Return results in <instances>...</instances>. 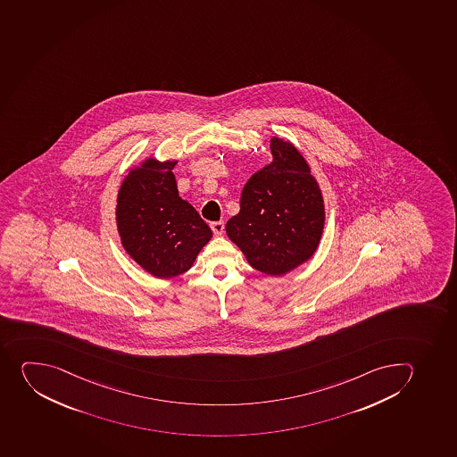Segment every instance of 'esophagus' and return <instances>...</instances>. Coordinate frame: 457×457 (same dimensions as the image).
<instances>
[{"mask_svg":"<svg viewBox=\"0 0 457 457\" xmlns=\"http://www.w3.org/2000/svg\"><path fill=\"white\" fill-rule=\"evenodd\" d=\"M210 228L213 230L216 235H222L223 229H225V222L223 220H219V222H212L210 223Z\"/></svg>","mask_w":457,"mask_h":457,"instance_id":"34e87169","label":"esophagus"}]
</instances>
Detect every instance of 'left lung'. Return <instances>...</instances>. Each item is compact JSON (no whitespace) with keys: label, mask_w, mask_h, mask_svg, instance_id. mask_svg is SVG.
Masks as SVG:
<instances>
[{"label":"left lung","mask_w":457,"mask_h":457,"mask_svg":"<svg viewBox=\"0 0 457 457\" xmlns=\"http://www.w3.org/2000/svg\"><path fill=\"white\" fill-rule=\"evenodd\" d=\"M272 163L247 180L241 209L227 234L252 268L281 277L314 254L322 238L325 204L309 164L293 144L273 137Z\"/></svg>","instance_id":"1"}]
</instances>
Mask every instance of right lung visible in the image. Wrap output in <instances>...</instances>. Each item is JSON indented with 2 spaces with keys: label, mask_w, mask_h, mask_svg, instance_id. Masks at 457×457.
<instances>
[{
  "label": "right lung",
  "mask_w": 457,
  "mask_h": 457,
  "mask_svg": "<svg viewBox=\"0 0 457 457\" xmlns=\"http://www.w3.org/2000/svg\"><path fill=\"white\" fill-rule=\"evenodd\" d=\"M176 160H144L121 182L116 205L119 237L126 253L155 278L178 277L193 266L212 238L197 210L179 197Z\"/></svg>",
  "instance_id": "add662e5"
}]
</instances>
